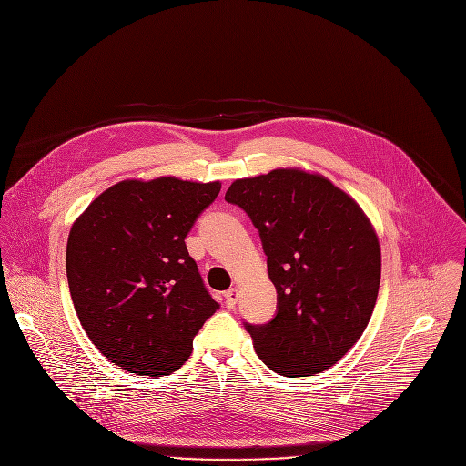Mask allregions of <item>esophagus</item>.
Wrapping results in <instances>:
<instances>
[{
  "label": "esophagus",
  "mask_w": 466,
  "mask_h": 466,
  "mask_svg": "<svg viewBox=\"0 0 466 466\" xmlns=\"http://www.w3.org/2000/svg\"><path fill=\"white\" fill-rule=\"evenodd\" d=\"M224 298H226V305H228L229 309H233V307L237 305V299H238V290L233 287V289H229L228 292H224Z\"/></svg>",
  "instance_id": "1"
}]
</instances>
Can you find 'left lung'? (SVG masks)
<instances>
[{
  "label": "left lung",
  "mask_w": 466,
  "mask_h": 466,
  "mask_svg": "<svg viewBox=\"0 0 466 466\" xmlns=\"http://www.w3.org/2000/svg\"><path fill=\"white\" fill-rule=\"evenodd\" d=\"M226 200L258 229L277 314L246 325L258 358L283 377H312L339 361L375 310L382 253L352 197L296 167L235 179Z\"/></svg>",
  "instance_id": "8db88e82"
}]
</instances>
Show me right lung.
Segmentation results:
<instances>
[{"mask_svg": "<svg viewBox=\"0 0 466 466\" xmlns=\"http://www.w3.org/2000/svg\"><path fill=\"white\" fill-rule=\"evenodd\" d=\"M220 187L174 176L123 179L73 222L66 249L73 307L91 343L119 369L174 373L220 309L185 246Z\"/></svg>", "mask_w": 466, "mask_h": 466, "instance_id": "right-lung-1", "label": "right lung"}]
</instances>
